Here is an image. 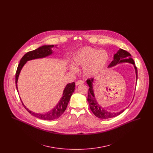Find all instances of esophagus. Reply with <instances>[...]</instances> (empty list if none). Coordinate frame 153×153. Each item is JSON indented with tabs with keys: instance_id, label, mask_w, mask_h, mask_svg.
Returning <instances> with one entry per match:
<instances>
[{
	"instance_id": "1",
	"label": "esophagus",
	"mask_w": 153,
	"mask_h": 153,
	"mask_svg": "<svg viewBox=\"0 0 153 153\" xmlns=\"http://www.w3.org/2000/svg\"><path fill=\"white\" fill-rule=\"evenodd\" d=\"M83 83H84V81H82V80H78V81H76V85L77 86V85H80V84H82Z\"/></svg>"
}]
</instances>
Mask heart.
<instances>
[{
    "label": "heart",
    "instance_id": "b5f03b06",
    "mask_svg": "<svg viewBox=\"0 0 153 153\" xmlns=\"http://www.w3.org/2000/svg\"><path fill=\"white\" fill-rule=\"evenodd\" d=\"M108 60L109 56L107 51L91 47H84L73 54L72 62L75 67H82L84 74L91 77L101 73ZM74 66H70V69L73 72L76 71Z\"/></svg>",
    "mask_w": 153,
    "mask_h": 153
}]
</instances>
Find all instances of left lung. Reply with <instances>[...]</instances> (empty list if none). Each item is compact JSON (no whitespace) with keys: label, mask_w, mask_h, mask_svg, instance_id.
Listing matches in <instances>:
<instances>
[{"label":"left lung","mask_w":153,"mask_h":153,"mask_svg":"<svg viewBox=\"0 0 153 153\" xmlns=\"http://www.w3.org/2000/svg\"><path fill=\"white\" fill-rule=\"evenodd\" d=\"M123 62H128L134 65L135 70V73H136V78L137 80L138 71H137V68L136 67V66L135 65L134 61L131 57V54L128 51H126L123 49H120L117 53L114 54V59L108 65V68L112 67L114 66L117 65L118 64H120ZM93 82H94V79L92 78L88 79L87 80V83L88 86L89 87V91L88 92L87 100L89 105V107L95 116L100 119H109L111 117H114L122 114L125 109H123L118 112H111L104 109L100 106V105H99V104L96 101L95 98L94 88H93Z\"/></svg>","instance_id":"obj_1"}]
</instances>
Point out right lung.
Masks as SVG:
<instances>
[{
  "label": "right lung",
  "mask_w": 153,
  "mask_h": 153,
  "mask_svg": "<svg viewBox=\"0 0 153 153\" xmlns=\"http://www.w3.org/2000/svg\"><path fill=\"white\" fill-rule=\"evenodd\" d=\"M53 47H54V45H44L38 48L36 50L27 52L23 56V57L21 58L20 61L19 65L18 66V68L15 74V84H16V87L17 91H18L17 81L18 79V77L23 66L26 63V62L27 61L34 59L44 58L46 56L51 55L53 53V51L51 49V48ZM74 87H75L74 82L68 84L64 90L62 97L60 99L59 102H58L57 105L53 109H51V111L45 114H36L31 111L30 110L26 107V106L23 104L21 99V100L22 102V105L25 108V109H26L31 115H33L34 117H36L40 119H43V120H54L61 116V115L65 111L67 105L68 104V102L70 100L71 97L74 91Z\"/></svg>",
  "instance_id": "add662e5"
}]
</instances>
